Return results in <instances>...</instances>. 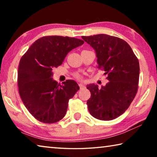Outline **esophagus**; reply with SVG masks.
Returning a JSON list of instances; mask_svg holds the SVG:
<instances>
[{"label":"esophagus","mask_w":157,"mask_h":157,"mask_svg":"<svg viewBox=\"0 0 157 157\" xmlns=\"http://www.w3.org/2000/svg\"><path fill=\"white\" fill-rule=\"evenodd\" d=\"M79 86L80 87V89H82V88H84L85 87V86H84V84H82V83H80V84H79Z\"/></svg>","instance_id":"34e87169"}]
</instances>
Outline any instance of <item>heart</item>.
<instances>
[{
    "instance_id": "1",
    "label": "heart",
    "mask_w": 157,
    "mask_h": 157,
    "mask_svg": "<svg viewBox=\"0 0 157 157\" xmlns=\"http://www.w3.org/2000/svg\"><path fill=\"white\" fill-rule=\"evenodd\" d=\"M75 76H76V78H80V76H79V75H78V74H77V75H76Z\"/></svg>"
}]
</instances>
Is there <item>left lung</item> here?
Here are the masks:
<instances>
[{"label": "left lung", "instance_id": "obj_1", "mask_svg": "<svg viewBox=\"0 0 157 157\" xmlns=\"http://www.w3.org/2000/svg\"><path fill=\"white\" fill-rule=\"evenodd\" d=\"M82 38L94 49L99 69L107 74L108 83L98 89L86 87L91 92L87 100L90 113L102 121L122 115L134 99L139 79V62L129 45L118 37L100 34Z\"/></svg>", "mask_w": 157, "mask_h": 157}]
</instances>
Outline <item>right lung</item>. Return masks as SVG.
<instances>
[{"label": "right lung", "mask_w": 157, "mask_h": 157, "mask_svg": "<svg viewBox=\"0 0 157 157\" xmlns=\"http://www.w3.org/2000/svg\"><path fill=\"white\" fill-rule=\"evenodd\" d=\"M84 43L73 37L44 36L34 41L21 57L18 91L29 112L40 122L54 123L64 117L69 99L79 87L71 79L58 84L52 78V69L62 64L71 50Z\"/></svg>", "instance_id": "1"}]
</instances>
